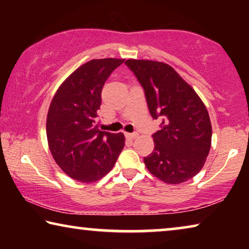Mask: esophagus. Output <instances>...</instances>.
<instances>
[{"mask_svg": "<svg viewBox=\"0 0 249 249\" xmlns=\"http://www.w3.org/2000/svg\"><path fill=\"white\" fill-rule=\"evenodd\" d=\"M125 136L127 138H130V140H134L138 136V133H125Z\"/></svg>", "mask_w": 249, "mask_h": 249, "instance_id": "esophagus-1", "label": "esophagus"}]
</instances>
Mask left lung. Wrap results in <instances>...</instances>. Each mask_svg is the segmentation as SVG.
<instances>
[{"instance_id": "8db88e82", "label": "left lung", "mask_w": 249, "mask_h": 249, "mask_svg": "<svg viewBox=\"0 0 249 249\" xmlns=\"http://www.w3.org/2000/svg\"><path fill=\"white\" fill-rule=\"evenodd\" d=\"M125 64L145 91L150 115L162 119L161 129L153 135V153L144 158L147 169L170 184L193 178L204 166L212 141L204 103L169 65L136 59Z\"/></svg>"}]
</instances>
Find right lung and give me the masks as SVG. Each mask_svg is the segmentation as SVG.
<instances>
[{
    "instance_id": "obj_1",
    "label": "right lung",
    "mask_w": 249,
    "mask_h": 249,
    "mask_svg": "<svg viewBox=\"0 0 249 249\" xmlns=\"http://www.w3.org/2000/svg\"><path fill=\"white\" fill-rule=\"evenodd\" d=\"M124 59H93L71 73L59 87L47 115V140L54 161L82 183L107 175L125 145L123 133L100 130L96 111L107 78Z\"/></svg>"
}]
</instances>
